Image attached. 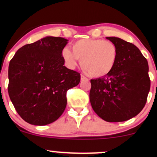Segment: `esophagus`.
Instances as JSON below:
<instances>
[{
	"mask_svg": "<svg viewBox=\"0 0 157 157\" xmlns=\"http://www.w3.org/2000/svg\"><path fill=\"white\" fill-rule=\"evenodd\" d=\"M80 78H81V80H88L87 78H86V77L84 76V75H81V77H80Z\"/></svg>",
	"mask_w": 157,
	"mask_h": 157,
	"instance_id": "34e87169",
	"label": "esophagus"
}]
</instances>
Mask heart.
<instances>
[{
  "label": "heart",
  "instance_id": "heart-1",
  "mask_svg": "<svg viewBox=\"0 0 157 157\" xmlns=\"http://www.w3.org/2000/svg\"><path fill=\"white\" fill-rule=\"evenodd\" d=\"M61 57L66 66L74 68L81 60L82 70L91 77L105 76L114 68L118 48L113 43L100 39H81L72 44V51L65 47Z\"/></svg>",
  "mask_w": 157,
  "mask_h": 157
}]
</instances>
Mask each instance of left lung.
Instances as JSON below:
<instances>
[{"label":"left lung","instance_id":"left-lung-1","mask_svg":"<svg viewBox=\"0 0 157 157\" xmlns=\"http://www.w3.org/2000/svg\"><path fill=\"white\" fill-rule=\"evenodd\" d=\"M118 48L114 68L105 76L91 80L89 98L94 112L109 122L134 117L145 106L150 91L148 63L135 45L107 37Z\"/></svg>","mask_w":157,"mask_h":157}]
</instances>
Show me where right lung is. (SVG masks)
I'll list each match as a JSON object with an SVG mask.
<instances>
[{"label":"right lung","instance_id":"1","mask_svg":"<svg viewBox=\"0 0 157 157\" xmlns=\"http://www.w3.org/2000/svg\"><path fill=\"white\" fill-rule=\"evenodd\" d=\"M68 40L47 36L17 50L9 65L8 92L23 120L46 125L57 120L67 104L66 92L80 75L64 66L61 51Z\"/></svg>","mask_w":157,"mask_h":157}]
</instances>
